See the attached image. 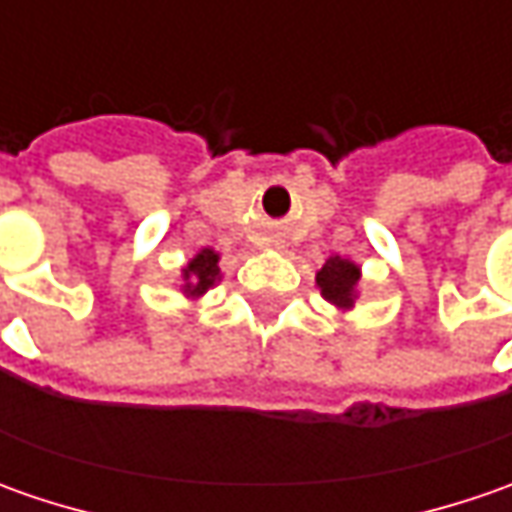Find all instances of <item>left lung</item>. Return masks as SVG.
<instances>
[{
    "label": "left lung",
    "instance_id": "8db88e82",
    "mask_svg": "<svg viewBox=\"0 0 512 512\" xmlns=\"http://www.w3.org/2000/svg\"><path fill=\"white\" fill-rule=\"evenodd\" d=\"M359 279H362L359 265H353L350 259H342V256H330L325 267L316 273V285L322 290V296L330 305L339 307V310H350L353 307Z\"/></svg>",
    "mask_w": 512,
    "mask_h": 512
}]
</instances>
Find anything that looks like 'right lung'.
I'll use <instances>...</instances> for the list:
<instances>
[{"label":"right lung","mask_w":512,"mask_h":512,"mask_svg":"<svg viewBox=\"0 0 512 512\" xmlns=\"http://www.w3.org/2000/svg\"><path fill=\"white\" fill-rule=\"evenodd\" d=\"M222 279L219 270V253L213 247H202L185 267H182V293L187 299H199L202 293H207L210 287Z\"/></svg>","instance_id":"add662e5"}]
</instances>
